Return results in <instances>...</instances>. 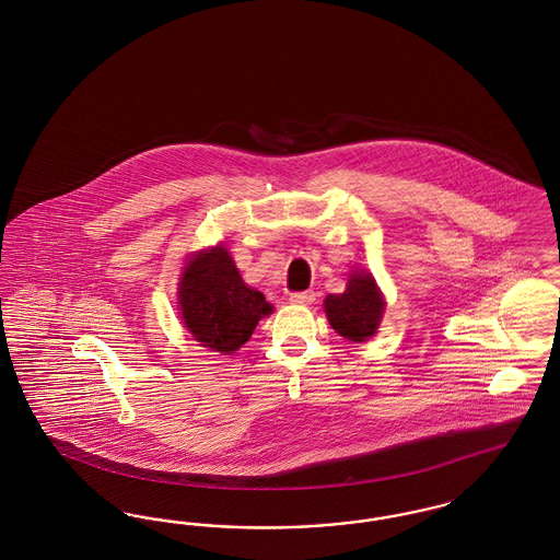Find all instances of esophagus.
<instances>
[{"mask_svg": "<svg viewBox=\"0 0 560 560\" xmlns=\"http://www.w3.org/2000/svg\"><path fill=\"white\" fill-rule=\"evenodd\" d=\"M292 304H300V306H311L315 302V292H295L290 295Z\"/></svg>", "mask_w": 560, "mask_h": 560, "instance_id": "1", "label": "esophagus"}]
</instances>
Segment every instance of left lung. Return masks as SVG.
Masks as SVG:
<instances>
[{"label": "left lung", "mask_w": 560, "mask_h": 560, "mask_svg": "<svg viewBox=\"0 0 560 560\" xmlns=\"http://www.w3.org/2000/svg\"><path fill=\"white\" fill-rule=\"evenodd\" d=\"M329 325L352 342L372 338L382 320L386 302L370 272H352L347 292L329 293L323 302Z\"/></svg>", "instance_id": "1"}]
</instances>
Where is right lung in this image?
Masks as SVG:
<instances>
[{
    "label": "right lung",
    "mask_w": 560,
    "mask_h": 560,
    "mask_svg": "<svg viewBox=\"0 0 560 560\" xmlns=\"http://www.w3.org/2000/svg\"><path fill=\"white\" fill-rule=\"evenodd\" d=\"M178 304L185 327L201 347L231 354L243 347L258 320L272 313L265 293L243 283L229 249L215 245L188 258Z\"/></svg>",
    "instance_id": "obj_1"
}]
</instances>
